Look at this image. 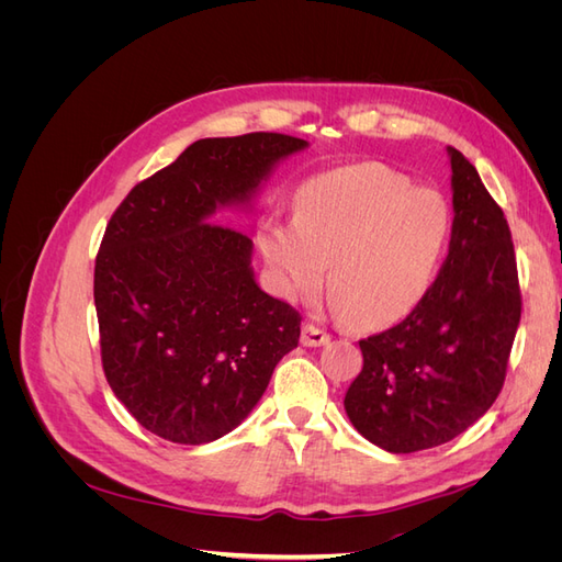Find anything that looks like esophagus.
I'll return each mask as SVG.
<instances>
[{
	"label": "esophagus",
	"instance_id": "34e87169",
	"mask_svg": "<svg viewBox=\"0 0 562 562\" xmlns=\"http://www.w3.org/2000/svg\"><path fill=\"white\" fill-rule=\"evenodd\" d=\"M330 342V333L318 328L316 323H304L302 326V345L307 347H323Z\"/></svg>",
	"mask_w": 562,
	"mask_h": 562
}]
</instances>
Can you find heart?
Instances as JSON below:
<instances>
[{
	"instance_id": "obj_1",
	"label": "heart",
	"mask_w": 562,
	"mask_h": 562,
	"mask_svg": "<svg viewBox=\"0 0 562 562\" xmlns=\"http://www.w3.org/2000/svg\"><path fill=\"white\" fill-rule=\"evenodd\" d=\"M450 234L446 199L378 161L300 187L293 223L269 220L258 246L288 297L312 295L328 267V297L356 328H384L427 295Z\"/></svg>"
}]
</instances>
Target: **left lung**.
I'll list each match as a JSON object with an SVG mask.
<instances>
[{
    "label": "left lung",
    "mask_w": 562,
    "mask_h": 562,
    "mask_svg": "<svg viewBox=\"0 0 562 562\" xmlns=\"http://www.w3.org/2000/svg\"><path fill=\"white\" fill-rule=\"evenodd\" d=\"M452 236L427 295L396 326L361 339L345 396L351 424L389 452L443 446L495 403L520 323L512 229L473 164L448 147Z\"/></svg>",
    "instance_id": "obj_1"
}]
</instances>
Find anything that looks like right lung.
I'll list each match as a JSON object with an SVG mask.
<instances>
[{"label": "right lung", "instance_id": "obj_1", "mask_svg": "<svg viewBox=\"0 0 562 562\" xmlns=\"http://www.w3.org/2000/svg\"><path fill=\"white\" fill-rule=\"evenodd\" d=\"M307 147L283 133L206 138L138 182L95 255L100 359L135 422L171 443L229 434L300 342V312L252 279V241L209 223L246 203L281 157Z\"/></svg>", "mask_w": 562, "mask_h": 562}]
</instances>
